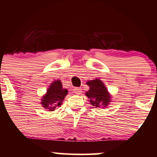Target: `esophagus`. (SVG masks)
Masks as SVG:
<instances>
[{"instance_id":"1","label":"esophagus","mask_w":157,"mask_h":157,"mask_svg":"<svg viewBox=\"0 0 157 157\" xmlns=\"http://www.w3.org/2000/svg\"><path fill=\"white\" fill-rule=\"evenodd\" d=\"M74 93L76 94H81V92H82V89H80V88H75L74 89Z\"/></svg>"}]
</instances>
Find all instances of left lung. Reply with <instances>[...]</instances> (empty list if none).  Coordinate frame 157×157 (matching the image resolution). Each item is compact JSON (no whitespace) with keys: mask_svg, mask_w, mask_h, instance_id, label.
Masks as SVG:
<instances>
[{"mask_svg":"<svg viewBox=\"0 0 157 157\" xmlns=\"http://www.w3.org/2000/svg\"><path fill=\"white\" fill-rule=\"evenodd\" d=\"M87 85L90 89L86 94L90 99L91 105L97 108L107 106L109 102L111 101V97L102 81L96 79L87 82Z\"/></svg>","mask_w":157,"mask_h":157,"instance_id":"left-lung-1","label":"left lung"}]
</instances>
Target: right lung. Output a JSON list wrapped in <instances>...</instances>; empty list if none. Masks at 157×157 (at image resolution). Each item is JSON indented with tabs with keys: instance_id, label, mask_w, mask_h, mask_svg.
Here are the masks:
<instances>
[{
	"instance_id": "obj_1",
	"label": "right lung",
	"mask_w": 157,
	"mask_h": 157,
	"mask_svg": "<svg viewBox=\"0 0 157 157\" xmlns=\"http://www.w3.org/2000/svg\"><path fill=\"white\" fill-rule=\"evenodd\" d=\"M68 94L66 89L62 88V83L60 80L55 81L51 83L45 96L42 99L41 104L48 111H55L57 107L62 105V101Z\"/></svg>"
}]
</instances>
